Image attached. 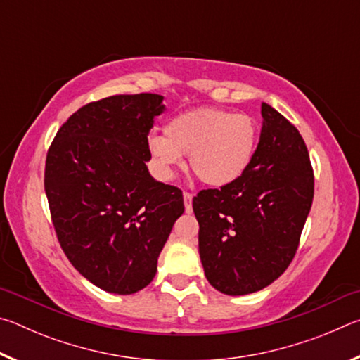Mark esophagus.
<instances>
[{"instance_id": "obj_1", "label": "esophagus", "mask_w": 360, "mask_h": 360, "mask_svg": "<svg viewBox=\"0 0 360 360\" xmlns=\"http://www.w3.org/2000/svg\"><path fill=\"white\" fill-rule=\"evenodd\" d=\"M182 197H184L186 212H188V214H191V212H192V198H193V195L191 192H184V193H182Z\"/></svg>"}]
</instances>
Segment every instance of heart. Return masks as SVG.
<instances>
[{"instance_id":"1","label":"heart","mask_w":360,"mask_h":360,"mask_svg":"<svg viewBox=\"0 0 360 360\" xmlns=\"http://www.w3.org/2000/svg\"><path fill=\"white\" fill-rule=\"evenodd\" d=\"M163 135L148 139L150 160L160 176L172 178L182 155H188V167L200 181L221 187L240 179L251 165L259 127L248 114L200 108L169 119Z\"/></svg>"}]
</instances>
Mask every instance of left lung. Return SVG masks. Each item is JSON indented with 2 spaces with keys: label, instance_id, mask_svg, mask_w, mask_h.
Segmentation results:
<instances>
[{
  "label": "left lung",
  "instance_id": "obj_1",
  "mask_svg": "<svg viewBox=\"0 0 360 360\" xmlns=\"http://www.w3.org/2000/svg\"><path fill=\"white\" fill-rule=\"evenodd\" d=\"M257 149L245 174L193 197L205 276L227 295H246L283 275L297 252L314 195L308 149L298 130L262 103Z\"/></svg>",
  "mask_w": 360,
  "mask_h": 360
}]
</instances>
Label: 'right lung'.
<instances>
[{"label":"right lung","mask_w":360,"mask_h":360,"mask_svg":"<svg viewBox=\"0 0 360 360\" xmlns=\"http://www.w3.org/2000/svg\"><path fill=\"white\" fill-rule=\"evenodd\" d=\"M162 100L138 94L89 103L47 150L44 188L60 246L84 278L111 294H135L154 279L184 212L181 188L155 181L146 167Z\"/></svg>","instance_id":"right-lung-1"}]
</instances>
